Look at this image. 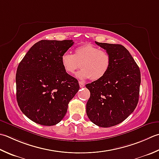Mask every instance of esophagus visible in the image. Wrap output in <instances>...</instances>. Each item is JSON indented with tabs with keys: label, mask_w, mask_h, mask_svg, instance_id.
<instances>
[{
	"label": "esophagus",
	"mask_w": 159,
	"mask_h": 159,
	"mask_svg": "<svg viewBox=\"0 0 159 159\" xmlns=\"http://www.w3.org/2000/svg\"><path fill=\"white\" fill-rule=\"evenodd\" d=\"M79 85H80V88H83L84 86H85V84H84L83 82H81V81H79Z\"/></svg>",
	"instance_id": "34e87169"
}]
</instances>
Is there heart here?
I'll list each match as a JSON object with an SVG mask.
<instances>
[{"mask_svg": "<svg viewBox=\"0 0 159 159\" xmlns=\"http://www.w3.org/2000/svg\"><path fill=\"white\" fill-rule=\"evenodd\" d=\"M61 61L64 70L70 74L75 72L81 63L82 70L76 74V77L82 80L91 78L96 81L107 74L111 67V57L107 51L88 43L76 48L74 54L63 53Z\"/></svg>", "mask_w": 159, "mask_h": 159, "instance_id": "1", "label": "heart"}]
</instances>
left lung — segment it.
I'll return each instance as SVG.
<instances>
[{
  "instance_id": "obj_1",
  "label": "left lung",
  "mask_w": 159,
  "mask_h": 159,
  "mask_svg": "<svg viewBox=\"0 0 159 159\" xmlns=\"http://www.w3.org/2000/svg\"><path fill=\"white\" fill-rule=\"evenodd\" d=\"M110 53L111 65L102 79L85 85L90 92L86 105L89 120L99 127H112L125 120L138 104L141 72L125 47L95 42Z\"/></svg>"
}]
</instances>
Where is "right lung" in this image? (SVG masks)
<instances>
[{
  "mask_svg": "<svg viewBox=\"0 0 159 159\" xmlns=\"http://www.w3.org/2000/svg\"><path fill=\"white\" fill-rule=\"evenodd\" d=\"M73 44L72 40H41L18 65L16 100L22 112L34 122L46 126L58 123L79 91L77 79L64 70L61 61Z\"/></svg>",
  "mask_w": 159,
  "mask_h": 159,
  "instance_id": "1",
  "label": "right lung"
}]
</instances>
